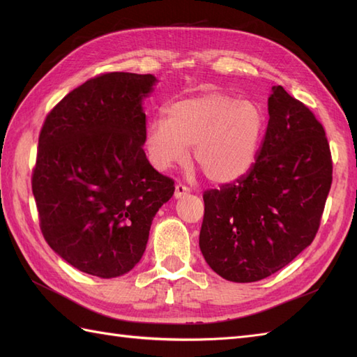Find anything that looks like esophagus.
I'll return each instance as SVG.
<instances>
[{"instance_id":"obj_1","label":"esophagus","mask_w":357,"mask_h":357,"mask_svg":"<svg viewBox=\"0 0 357 357\" xmlns=\"http://www.w3.org/2000/svg\"><path fill=\"white\" fill-rule=\"evenodd\" d=\"M190 195V188L183 185V184H176V187H174V198L176 199H181L184 198V196Z\"/></svg>"}]
</instances>
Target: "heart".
Returning a JSON list of instances; mask_svg holds the SVG:
<instances>
[{
  "instance_id": "obj_1",
  "label": "heart",
  "mask_w": 357,
  "mask_h": 357,
  "mask_svg": "<svg viewBox=\"0 0 357 357\" xmlns=\"http://www.w3.org/2000/svg\"><path fill=\"white\" fill-rule=\"evenodd\" d=\"M267 118L253 101L221 92L188 96L165 107V119H151L144 144L159 170L184 162L192 147L195 165L210 183L230 184L253 169Z\"/></svg>"
}]
</instances>
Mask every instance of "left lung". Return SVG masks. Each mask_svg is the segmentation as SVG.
Masks as SVG:
<instances>
[{"mask_svg": "<svg viewBox=\"0 0 357 357\" xmlns=\"http://www.w3.org/2000/svg\"><path fill=\"white\" fill-rule=\"evenodd\" d=\"M268 126L244 178L204 193L199 248L231 282H256L312 244L331 187L330 146L307 105L273 86Z\"/></svg>", "mask_w": 357, "mask_h": 357, "instance_id": "left-lung-1", "label": "left lung"}]
</instances>
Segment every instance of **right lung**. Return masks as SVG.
I'll use <instances>...</instances> for the list:
<instances>
[{"label":"right lung","mask_w":357,"mask_h":357,"mask_svg":"<svg viewBox=\"0 0 357 357\" xmlns=\"http://www.w3.org/2000/svg\"><path fill=\"white\" fill-rule=\"evenodd\" d=\"M153 75L112 72L63 98L38 141L32 190L50 248L72 267L110 279L146 252L150 225L174 185L144 153Z\"/></svg>","instance_id":"right-lung-1"}]
</instances>
